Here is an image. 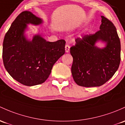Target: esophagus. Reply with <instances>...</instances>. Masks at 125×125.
<instances>
[{"mask_svg": "<svg viewBox=\"0 0 125 125\" xmlns=\"http://www.w3.org/2000/svg\"><path fill=\"white\" fill-rule=\"evenodd\" d=\"M65 50L66 52H68L70 51V46L68 45H66L65 46Z\"/></svg>", "mask_w": 125, "mask_h": 125, "instance_id": "1", "label": "esophagus"}]
</instances>
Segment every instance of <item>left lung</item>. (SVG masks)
Instances as JSON below:
<instances>
[{
  "label": "left lung",
  "instance_id": "8db88e82",
  "mask_svg": "<svg viewBox=\"0 0 125 125\" xmlns=\"http://www.w3.org/2000/svg\"><path fill=\"white\" fill-rule=\"evenodd\" d=\"M100 30L95 34L77 38L70 48L73 58L72 74L75 82L84 87L100 86L113 77L120 62V42L116 27L101 16ZM106 43L105 48H98L95 43Z\"/></svg>",
  "mask_w": 125,
  "mask_h": 125
}]
</instances>
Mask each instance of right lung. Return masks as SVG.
Returning <instances> with one entry per match:
<instances>
[{
    "label": "right lung",
    "mask_w": 125,
    "mask_h": 125,
    "mask_svg": "<svg viewBox=\"0 0 125 125\" xmlns=\"http://www.w3.org/2000/svg\"><path fill=\"white\" fill-rule=\"evenodd\" d=\"M41 18L25 10L18 15L4 37L2 57L5 68L13 79L25 86L46 81L53 64L65 53V41L47 42L41 35L32 41L24 36L27 24L39 25Z\"/></svg>",
    "instance_id": "add662e5"
}]
</instances>
